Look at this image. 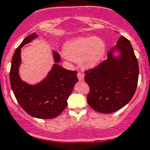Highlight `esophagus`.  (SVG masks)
Returning <instances> with one entry per match:
<instances>
[{
	"label": "esophagus",
	"mask_w": 150,
	"mask_h": 150,
	"mask_svg": "<svg viewBox=\"0 0 150 150\" xmlns=\"http://www.w3.org/2000/svg\"><path fill=\"white\" fill-rule=\"evenodd\" d=\"M78 80H79L80 81H84V75L83 74H82V73H81V72H78Z\"/></svg>",
	"instance_id": "obj_1"
}]
</instances>
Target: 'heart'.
I'll return each instance as SVG.
<instances>
[{
  "label": "heart",
  "instance_id": "heart-1",
  "mask_svg": "<svg viewBox=\"0 0 150 150\" xmlns=\"http://www.w3.org/2000/svg\"><path fill=\"white\" fill-rule=\"evenodd\" d=\"M64 54L67 59L79 62L82 67L91 69L103 62L106 55V44L102 39L95 36L76 38L64 44Z\"/></svg>",
  "mask_w": 150,
  "mask_h": 150
}]
</instances>
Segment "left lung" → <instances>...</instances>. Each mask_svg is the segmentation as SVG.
<instances>
[{
  "instance_id": "8db88e82",
  "label": "left lung",
  "mask_w": 150,
  "mask_h": 150,
  "mask_svg": "<svg viewBox=\"0 0 150 150\" xmlns=\"http://www.w3.org/2000/svg\"><path fill=\"white\" fill-rule=\"evenodd\" d=\"M85 74L90 87L87 102L92 109L108 114L122 108L134 96L139 78L138 61L129 40L121 36L107 59Z\"/></svg>"
}]
</instances>
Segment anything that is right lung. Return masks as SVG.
Instances as JSON below:
<instances>
[{"label":"right lung","mask_w":150,"mask_h":150,"mask_svg":"<svg viewBox=\"0 0 150 150\" xmlns=\"http://www.w3.org/2000/svg\"><path fill=\"white\" fill-rule=\"evenodd\" d=\"M38 37L35 33L25 38L15 50L11 60L10 83L18 103L28 114L40 119H52L59 115L67 105V99L78 81L76 71L67 70L58 63L59 54L53 51L54 64L44 79L31 85L21 79V48Z\"/></svg>","instance_id":"1"}]
</instances>
